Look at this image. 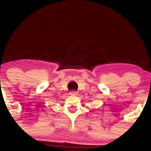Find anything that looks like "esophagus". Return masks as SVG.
Instances as JSON below:
<instances>
[{
  "instance_id": "obj_1",
  "label": "esophagus",
  "mask_w": 151,
  "mask_h": 151,
  "mask_svg": "<svg viewBox=\"0 0 151 151\" xmlns=\"http://www.w3.org/2000/svg\"><path fill=\"white\" fill-rule=\"evenodd\" d=\"M70 94L74 95V96H77V95H78V92L76 91H70Z\"/></svg>"
}]
</instances>
